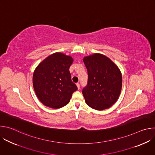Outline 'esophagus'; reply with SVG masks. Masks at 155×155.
Segmentation results:
<instances>
[{
    "mask_svg": "<svg viewBox=\"0 0 155 155\" xmlns=\"http://www.w3.org/2000/svg\"><path fill=\"white\" fill-rule=\"evenodd\" d=\"M76 85H77V87H78V90H80V84L78 83H77L76 84Z\"/></svg>",
    "mask_w": 155,
    "mask_h": 155,
    "instance_id": "esophagus-1",
    "label": "esophagus"
}]
</instances>
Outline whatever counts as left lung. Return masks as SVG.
<instances>
[{
  "instance_id": "left-lung-1",
  "label": "left lung",
  "mask_w": 155,
  "mask_h": 155,
  "mask_svg": "<svg viewBox=\"0 0 155 155\" xmlns=\"http://www.w3.org/2000/svg\"><path fill=\"white\" fill-rule=\"evenodd\" d=\"M83 62L88 74L87 86L82 91L86 103L97 110L112 107L122 87V75L118 66L100 53L84 57Z\"/></svg>"
}]
</instances>
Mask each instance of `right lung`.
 I'll return each mask as SVG.
<instances>
[{
	"instance_id": "right-lung-1",
	"label": "right lung",
	"mask_w": 155,
	"mask_h": 155,
	"mask_svg": "<svg viewBox=\"0 0 155 155\" xmlns=\"http://www.w3.org/2000/svg\"><path fill=\"white\" fill-rule=\"evenodd\" d=\"M73 61L71 56L57 52L37 65L33 74V86L43 105L56 109L69 102L72 93L77 90L69 72Z\"/></svg>"
}]
</instances>
